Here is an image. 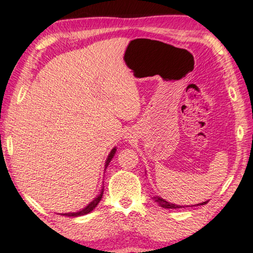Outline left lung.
Listing matches in <instances>:
<instances>
[{
  "mask_svg": "<svg viewBox=\"0 0 253 253\" xmlns=\"http://www.w3.org/2000/svg\"><path fill=\"white\" fill-rule=\"evenodd\" d=\"M152 200H154L155 202L158 203V204L161 206V208H164V209H180V208H181L180 205L171 204V203H169V202H167V201L163 200V198L159 197V196H154V197H152ZM208 202H209V201L203 202V203H200V204H197V206H198V205H205L206 203H208ZM195 206H196V205H195Z\"/></svg>",
  "mask_w": 253,
  "mask_h": 253,
  "instance_id": "8db88e82",
  "label": "left lung"
}]
</instances>
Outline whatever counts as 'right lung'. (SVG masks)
I'll use <instances>...</instances> for the list:
<instances>
[{
    "label": "right lung",
    "instance_id": "obj_1",
    "mask_svg": "<svg viewBox=\"0 0 253 253\" xmlns=\"http://www.w3.org/2000/svg\"><path fill=\"white\" fill-rule=\"evenodd\" d=\"M115 151H117V148L112 149V151L110 152V155H109V157H107L106 163H105V169H106L107 166H109V164L111 163V160H112V158H113V156L115 155ZM102 196H103V189H102L101 194H99V195H98L96 198H95V200H94L93 202H90L89 204H88L87 206H86L85 209H83L82 211H80V212H76V213H65V214H61V215H65V216H74V217H76V216H82V215L88 214V213L92 212V211H93L95 208H96L97 204L99 203V201L102 200Z\"/></svg>",
    "mask_w": 253,
    "mask_h": 253
}]
</instances>
